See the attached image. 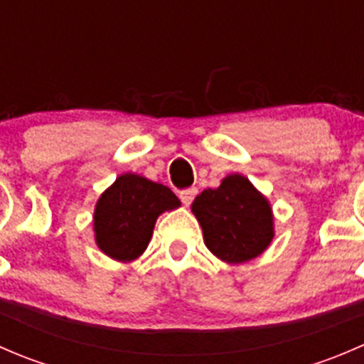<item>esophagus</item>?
<instances>
[{
    "label": "esophagus",
    "instance_id": "1",
    "mask_svg": "<svg viewBox=\"0 0 364 364\" xmlns=\"http://www.w3.org/2000/svg\"><path fill=\"white\" fill-rule=\"evenodd\" d=\"M196 196H197L196 186H192V188H186V190H183V192H179V199H181V203L185 205L192 204V200L196 199Z\"/></svg>",
    "mask_w": 364,
    "mask_h": 364
}]
</instances>
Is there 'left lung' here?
<instances>
[{
  "instance_id": "obj_1",
  "label": "left lung",
  "mask_w": 364,
  "mask_h": 364,
  "mask_svg": "<svg viewBox=\"0 0 364 364\" xmlns=\"http://www.w3.org/2000/svg\"><path fill=\"white\" fill-rule=\"evenodd\" d=\"M192 213L203 227L205 247L223 262H248L273 241L271 205L241 174H229L218 188L204 190Z\"/></svg>"
}]
</instances>
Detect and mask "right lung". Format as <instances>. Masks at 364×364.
<instances>
[{"label":"right lung","instance_id":"add662e5","mask_svg":"<svg viewBox=\"0 0 364 364\" xmlns=\"http://www.w3.org/2000/svg\"><path fill=\"white\" fill-rule=\"evenodd\" d=\"M171 188L139 174H121L98 199L93 230L98 248L114 260L132 262L148 248L156 218L179 208Z\"/></svg>","mask_w":364,"mask_h":364}]
</instances>
